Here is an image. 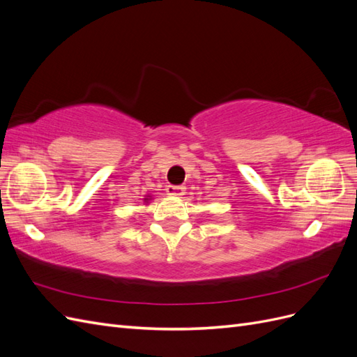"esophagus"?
<instances>
[{"mask_svg":"<svg viewBox=\"0 0 357 357\" xmlns=\"http://www.w3.org/2000/svg\"><path fill=\"white\" fill-rule=\"evenodd\" d=\"M167 193H168V195H171V197H181L183 193H185V188L168 185L167 186Z\"/></svg>","mask_w":357,"mask_h":357,"instance_id":"1","label":"esophagus"}]
</instances>
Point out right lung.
<instances>
[{"mask_svg": "<svg viewBox=\"0 0 357 357\" xmlns=\"http://www.w3.org/2000/svg\"><path fill=\"white\" fill-rule=\"evenodd\" d=\"M149 199H152V198H144V202H149Z\"/></svg>", "mask_w": 357, "mask_h": 357, "instance_id": "add662e5", "label": "right lung"}]
</instances>
